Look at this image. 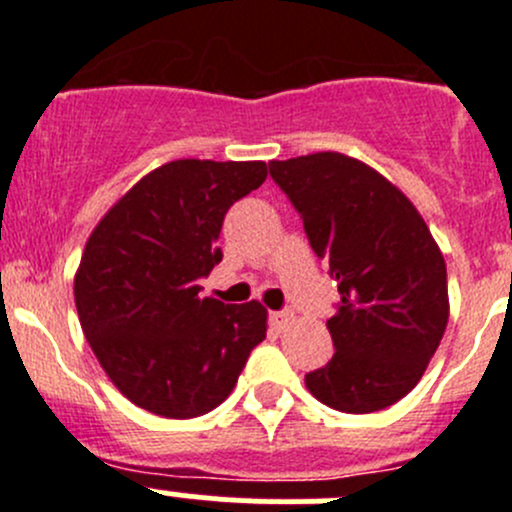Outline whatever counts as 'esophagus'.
<instances>
[{
    "instance_id": "34e87169",
    "label": "esophagus",
    "mask_w": 512,
    "mask_h": 512,
    "mask_svg": "<svg viewBox=\"0 0 512 512\" xmlns=\"http://www.w3.org/2000/svg\"><path fill=\"white\" fill-rule=\"evenodd\" d=\"M289 322H292V312H287V309H282V312H270V324L277 332H285Z\"/></svg>"
}]
</instances>
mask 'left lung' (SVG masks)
<instances>
[{
    "label": "left lung",
    "mask_w": 512,
    "mask_h": 512,
    "mask_svg": "<svg viewBox=\"0 0 512 512\" xmlns=\"http://www.w3.org/2000/svg\"><path fill=\"white\" fill-rule=\"evenodd\" d=\"M270 175L337 282L332 361L304 376L322 404L371 414L404 399L448 324L446 262L411 200L342 153L272 160Z\"/></svg>",
    "instance_id": "left-lung-1"
}]
</instances>
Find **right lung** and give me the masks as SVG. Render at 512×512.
I'll list each match as a JSON object with an SVG mask.
<instances>
[{
  "instance_id": "1",
  "label": "right lung",
  "mask_w": 512,
  "mask_h": 512,
  "mask_svg": "<svg viewBox=\"0 0 512 512\" xmlns=\"http://www.w3.org/2000/svg\"><path fill=\"white\" fill-rule=\"evenodd\" d=\"M267 178L262 160H173L138 180L86 242L74 282L86 342L126 399L165 418L213 411L265 339L262 304L200 297L223 260L225 213Z\"/></svg>"
}]
</instances>
